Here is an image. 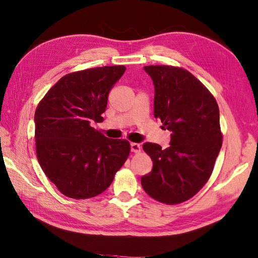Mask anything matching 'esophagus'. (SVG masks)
I'll return each mask as SVG.
<instances>
[{"instance_id":"obj_1","label":"esophagus","mask_w":258,"mask_h":258,"mask_svg":"<svg viewBox=\"0 0 258 258\" xmlns=\"http://www.w3.org/2000/svg\"><path fill=\"white\" fill-rule=\"evenodd\" d=\"M130 148H131V151H133V152H135V153H138V152H140L141 151V146L139 143H131L130 144Z\"/></svg>"}]
</instances>
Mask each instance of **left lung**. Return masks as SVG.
Returning <instances> with one entry per match:
<instances>
[{
  "mask_svg": "<svg viewBox=\"0 0 258 258\" xmlns=\"http://www.w3.org/2000/svg\"><path fill=\"white\" fill-rule=\"evenodd\" d=\"M154 84V117L171 131L169 147L142 146L153 168L141 177L150 197L175 205L195 196L208 181L222 146L219 107L212 94L181 68L148 66Z\"/></svg>",
  "mask_w": 258,
  "mask_h": 258,
  "instance_id": "obj_1",
  "label": "left lung"
}]
</instances>
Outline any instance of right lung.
Instances as JSON below:
<instances>
[{
    "label": "right lung",
    "mask_w": 258,
    "mask_h": 258,
    "mask_svg": "<svg viewBox=\"0 0 258 258\" xmlns=\"http://www.w3.org/2000/svg\"><path fill=\"white\" fill-rule=\"evenodd\" d=\"M123 66L94 68L64 75L35 112L37 159L67 197L86 199L107 189L127 160V140L108 139L92 127L103 121L108 94Z\"/></svg>",
    "instance_id": "right-lung-1"
}]
</instances>
